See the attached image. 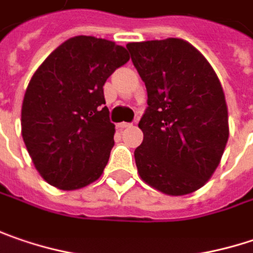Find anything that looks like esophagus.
Returning <instances> with one entry per match:
<instances>
[{
	"mask_svg": "<svg viewBox=\"0 0 253 253\" xmlns=\"http://www.w3.org/2000/svg\"><path fill=\"white\" fill-rule=\"evenodd\" d=\"M130 126H131V125H130V123H126V122H123V123H119V125H117L119 128H127V127H130Z\"/></svg>",
	"mask_w": 253,
	"mask_h": 253,
	"instance_id": "obj_1",
	"label": "esophagus"
}]
</instances>
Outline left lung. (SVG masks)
Instances as JSON below:
<instances>
[{"label": "left lung", "mask_w": 253, "mask_h": 253, "mask_svg": "<svg viewBox=\"0 0 253 253\" xmlns=\"http://www.w3.org/2000/svg\"><path fill=\"white\" fill-rule=\"evenodd\" d=\"M131 61L147 90L134 150L140 177L182 196L205 185L219 166L229 137L223 88L208 60L180 38L128 42Z\"/></svg>", "instance_id": "8db88e82"}]
</instances>
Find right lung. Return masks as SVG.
<instances>
[{
  "instance_id": "add662e5",
  "label": "right lung",
  "mask_w": 253,
  "mask_h": 253,
  "mask_svg": "<svg viewBox=\"0 0 253 253\" xmlns=\"http://www.w3.org/2000/svg\"><path fill=\"white\" fill-rule=\"evenodd\" d=\"M128 60L126 48L113 41L77 36L58 45L31 77L21 133L47 183L76 190L101 176L116 131L103 85Z\"/></svg>"
}]
</instances>
